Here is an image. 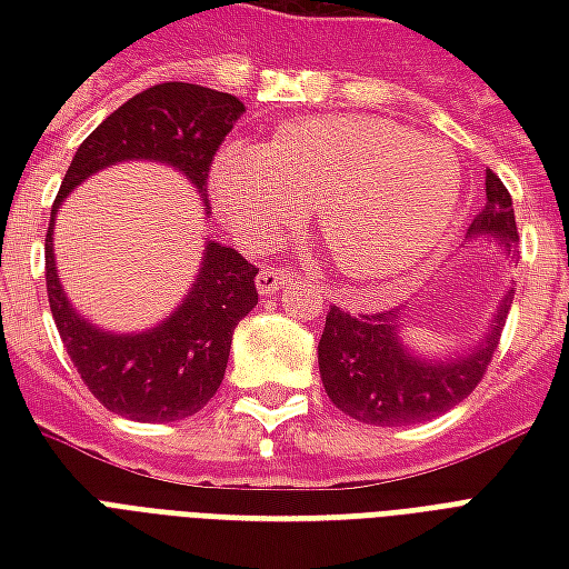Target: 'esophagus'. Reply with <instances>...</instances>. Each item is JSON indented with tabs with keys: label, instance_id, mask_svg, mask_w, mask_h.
I'll return each mask as SVG.
<instances>
[{
	"label": "esophagus",
	"instance_id": "esophagus-1",
	"mask_svg": "<svg viewBox=\"0 0 569 569\" xmlns=\"http://www.w3.org/2000/svg\"><path fill=\"white\" fill-rule=\"evenodd\" d=\"M286 283H289V273L273 271V268H264V271L256 277V289H259V296H273V292H280Z\"/></svg>",
	"mask_w": 569,
	"mask_h": 569
}]
</instances>
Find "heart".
Listing matches in <instances>:
<instances>
[{"mask_svg":"<svg viewBox=\"0 0 569 569\" xmlns=\"http://www.w3.org/2000/svg\"><path fill=\"white\" fill-rule=\"evenodd\" d=\"M210 200L228 231L261 247L313 207L338 271L393 283L429 261L460 207V170L441 142L383 118H310L271 142H231L210 163Z\"/></svg>","mask_w":569,"mask_h":569,"instance_id":"heart-1","label":"heart"}]
</instances>
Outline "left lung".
<instances>
[{"label": "left lung", "instance_id": "8db88e82", "mask_svg": "<svg viewBox=\"0 0 569 569\" xmlns=\"http://www.w3.org/2000/svg\"><path fill=\"white\" fill-rule=\"evenodd\" d=\"M466 237H490L502 252H512L518 243L512 198L490 170L485 176V207L472 219ZM512 296L515 289L509 286L476 345L445 357H427L406 345L402 310L353 317L332 308L326 313V329L317 345L326 393L335 408L375 427H408L439 418L478 387L500 345Z\"/></svg>", "mask_w": 569, "mask_h": 569}]
</instances>
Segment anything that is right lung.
<instances>
[{"label":"right lung","instance_id":"add662e5","mask_svg":"<svg viewBox=\"0 0 569 569\" xmlns=\"http://www.w3.org/2000/svg\"><path fill=\"white\" fill-rule=\"evenodd\" d=\"M247 106L237 97L186 81H163L130 97L69 163L44 237V280L57 332L72 366L100 402L121 418L170 423L198 415L222 387L231 335L259 305L256 273L237 249L207 240L194 283L170 317L142 332H109L72 308L54 264V219L63 200L106 167L151 161L186 176L207 207V176L216 149Z\"/></svg>","mask_w":569,"mask_h":569}]
</instances>
